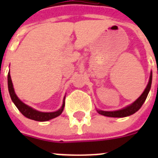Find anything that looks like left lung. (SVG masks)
<instances>
[{"label": "left lung", "instance_id": "8db88e82", "mask_svg": "<svg viewBox=\"0 0 158 158\" xmlns=\"http://www.w3.org/2000/svg\"><path fill=\"white\" fill-rule=\"evenodd\" d=\"M152 84V72L150 73V80H149V83H148L147 86H146V89L144 92L142 93V94L139 96V98L137 99L133 104H131V105L127 106V107H124L123 109L118 110V111H101V110H97L99 114L104 116L107 117H118V118H122V117L129 116L131 115H133L134 113L139 111L140 109V107H142L145 100H146V97L148 96V93L150 92V88H151Z\"/></svg>", "mask_w": 158, "mask_h": 158}]
</instances>
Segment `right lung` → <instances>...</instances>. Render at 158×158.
Segmentation results:
<instances>
[{
  "label": "right lung",
  "instance_id": "1",
  "mask_svg": "<svg viewBox=\"0 0 158 158\" xmlns=\"http://www.w3.org/2000/svg\"><path fill=\"white\" fill-rule=\"evenodd\" d=\"M8 92L10 94L11 99H12V102L16 106L20 112L24 115L25 117L30 118V119H33L35 121H40V122H44V121H48L50 119H52L54 118H56L57 116L60 115L63 111L64 107H65V97L63 100V104H62V107L59 110L54 112H41V111H36L34 108L29 107L28 105L25 104L24 103L21 101L17 97V96L15 93L13 89V85H12V80H11L10 73H8Z\"/></svg>",
  "mask_w": 158,
  "mask_h": 158
}]
</instances>
